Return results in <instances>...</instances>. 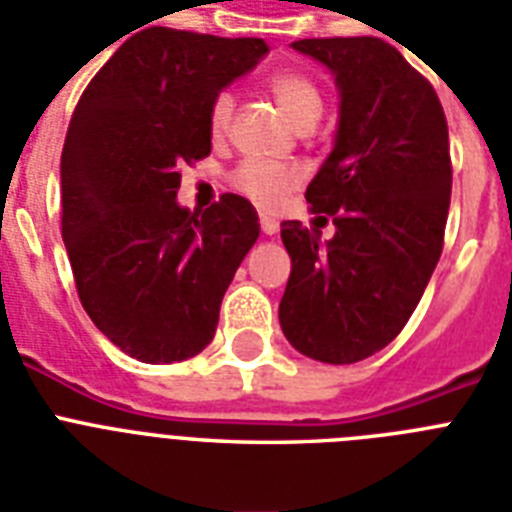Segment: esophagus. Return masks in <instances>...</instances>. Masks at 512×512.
Returning <instances> with one entry per match:
<instances>
[{"label": "esophagus", "mask_w": 512, "mask_h": 512, "mask_svg": "<svg viewBox=\"0 0 512 512\" xmlns=\"http://www.w3.org/2000/svg\"><path fill=\"white\" fill-rule=\"evenodd\" d=\"M261 232H264V235H275L277 230H280V224L275 222V219H272V216H267V214H261Z\"/></svg>", "instance_id": "34e87169"}]
</instances>
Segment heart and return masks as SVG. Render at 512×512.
Instances as JSON below:
<instances>
[{"mask_svg":"<svg viewBox=\"0 0 512 512\" xmlns=\"http://www.w3.org/2000/svg\"><path fill=\"white\" fill-rule=\"evenodd\" d=\"M267 87L282 113L293 121L296 126L314 124L322 113V92L317 81L304 71L296 68H285V71L272 73L267 79ZM232 113H235V97L230 92L214 94V100L208 105V134L214 140H222L224 134L230 132ZM232 187L240 195L256 203L264 211H275L282 200L288 198L301 182V174L293 166H282V163L259 161V158H248L232 171L230 177Z\"/></svg>","mask_w":512,"mask_h":512,"instance_id":"b5f03b06","label":"heart"}]
</instances>
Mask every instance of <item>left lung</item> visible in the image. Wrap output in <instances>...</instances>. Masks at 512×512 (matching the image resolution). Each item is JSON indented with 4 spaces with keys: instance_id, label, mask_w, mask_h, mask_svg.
<instances>
[{
    "instance_id": "1",
    "label": "left lung",
    "mask_w": 512,
    "mask_h": 512,
    "mask_svg": "<svg viewBox=\"0 0 512 512\" xmlns=\"http://www.w3.org/2000/svg\"><path fill=\"white\" fill-rule=\"evenodd\" d=\"M290 47L335 73L341 121L306 187L317 227L335 224L333 240L280 224L290 253L280 327L306 357L351 365L402 333L439 264L452 195L447 118L431 81L378 36Z\"/></svg>"
}]
</instances>
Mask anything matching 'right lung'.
Wrapping results in <instances>:
<instances>
[{
  "instance_id": "add662e5",
  "label": "right lung",
  "mask_w": 512,
  "mask_h": 512,
  "mask_svg": "<svg viewBox=\"0 0 512 512\" xmlns=\"http://www.w3.org/2000/svg\"><path fill=\"white\" fill-rule=\"evenodd\" d=\"M264 39L145 28L94 73L65 134L63 240L76 293L118 349L147 365L214 341L219 306L259 237L256 208L224 192L179 208L182 166L211 153L208 105L251 71Z\"/></svg>"
}]
</instances>
